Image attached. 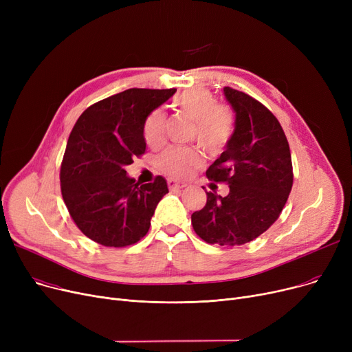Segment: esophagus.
Wrapping results in <instances>:
<instances>
[{"mask_svg": "<svg viewBox=\"0 0 352 352\" xmlns=\"http://www.w3.org/2000/svg\"><path fill=\"white\" fill-rule=\"evenodd\" d=\"M184 187H187V184L178 182V181H175V179H168V188H170V190H181V188H184Z\"/></svg>", "mask_w": 352, "mask_h": 352, "instance_id": "1", "label": "esophagus"}]
</instances>
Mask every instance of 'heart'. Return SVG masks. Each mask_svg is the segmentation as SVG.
Wrapping results in <instances>:
<instances>
[{"instance_id":"b5f03b06","label":"heart","mask_w":352,"mask_h":352,"mask_svg":"<svg viewBox=\"0 0 352 352\" xmlns=\"http://www.w3.org/2000/svg\"><path fill=\"white\" fill-rule=\"evenodd\" d=\"M181 113L195 121L194 137L210 153H219L228 145L234 134V116L227 105L215 104V98L207 89L184 92L175 100ZM165 114L155 109L144 125L145 142L157 146L162 142ZM160 170L174 178H188L201 165V154L195 148H170L157 161Z\"/></svg>"}]
</instances>
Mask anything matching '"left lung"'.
Here are the masks:
<instances>
[{
	"instance_id": "left-lung-1",
	"label": "left lung",
	"mask_w": 352,
	"mask_h": 352,
	"mask_svg": "<svg viewBox=\"0 0 352 352\" xmlns=\"http://www.w3.org/2000/svg\"><path fill=\"white\" fill-rule=\"evenodd\" d=\"M224 96L235 111V129L206 174L210 181L228 184L230 192H207V204L191 215V224L206 243L235 247L252 241L278 219L294 174L288 140L271 111L231 87L224 88Z\"/></svg>"
}]
</instances>
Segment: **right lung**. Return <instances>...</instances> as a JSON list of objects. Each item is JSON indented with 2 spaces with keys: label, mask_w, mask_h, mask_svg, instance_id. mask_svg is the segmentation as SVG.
I'll return each instance as SVG.
<instances>
[{
  "label": "right lung",
  "mask_w": 352,
  "mask_h": 352,
  "mask_svg": "<svg viewBox=\"0 0 352 352\" xmlns=\"http://www.w3.org/2000/svg\"><path fill=\"white\" fill-rule=\"evenodd\" d=\"M175 88H129L89 105L74 125L61 162V194L80 231L104 247L138 243L150 230L166 181L140 186L125 165L145 153L144 124Z\"/></svg>",
  "instance_id": "1"
}]
</instances>
